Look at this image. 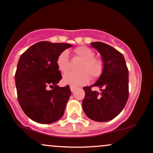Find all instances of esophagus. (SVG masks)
Segmentation results:
<instances>
[{"label":"esophagus","instance_id":"obj_1","mask_svg":"<svg viewBox=\"0 0 153 153\" xmlns=\"http://www.w3.org/2000/svg\"><path fill=\"white\" fill-rule=\"evenodd\" d=\"M70 89H71V92H74L75 90H76V87H73V86H70Z\"/></svg>","mask_w":153,"mask_h":153}]
</instances>
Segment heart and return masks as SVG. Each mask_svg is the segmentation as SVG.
I'll list each match as a JSON object with an SVG mask.
<instances>
[{"mask_svg": "<svg viewBox=\"0 0 153 153\" xmlns=\"http://www.w3.org/2000/svg\"><path fill=\"white\" fill-rule=\"evenodd\" d=\"M74 53L82 60L78 67V72H68L63 76L65 84L77 87L87 84L92 79H96L101 75L103 66L101 61L94 58L95 53L92 50L85 46H79L74 50ZM56 65L60 71L65 73L69 68L68 51H63L56 60Z\"/></svg>", "mask_w": 153, "mask_h": 153, "instance_id": "heart-1", "label": "heart"}]
</instances>
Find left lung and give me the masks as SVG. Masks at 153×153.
I'll return each instance as SVG.
<instances>
[{
	"label": "left lung",
	"instance_id": "left-lung-1",
	"mask_svg": "<svg viewBox=\"0 0 153 153\" xmlns=\"http://www.w3.org/2000/svg\"><path fill=\"white\" fill-rule=\"evenodd\" d=\"M91 46L100 53L103 69L92 87H98L100 93L91 87H83L85 97L82 108L86 116L99 122L111 121L122 111L128 97V71L124 57L119 51L101 42Z\"/></svg>",
	"mask_w": 153,
	"mask_h": 153
}]
</instances>
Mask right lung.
Here are the masks:
<instances>
[{"label":"right lung","instance_id":"right-lung-1","mask_svg":"<svg viewBox=\"0 0 153 153\" xmlns=\"http://www.w3.org/2000/svg\"><path fill=\"white\" fill-rule=\"evenodd\" d=\"M66 43L41 41L29 48L19 60L15 82L18 100L25 114L39 123H51L64 114L71 90L57 85L62 79L56 65ZM51 87L52 90L49 91Z\"/></svg>","mask_w":153,"mask_h":153}]
</instances>
